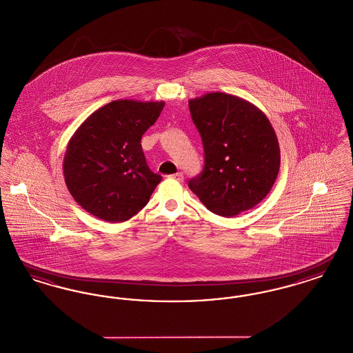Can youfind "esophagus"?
Masks as SVG:
<instances>
[{"label":"esophagus","mask_w":353,"mask_h":353,"mask_svg":"<svg viewBox=\"0 0 353 353\" xmlns=\"http://www.w3.org/2000/svg\"><path fill=\"white\" fill-rule=\"evenodd\" d=\"M170 177H172V179H176V180H179V181H183V180H184V173H183V172H177V173L172 174Z\"/></svg>","instance_id":"34e87169"}]
</instances>
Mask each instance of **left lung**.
<instances>
[{"label":"left lung","instance_id":"1","mask_svg":"<svg viewBox=\"0 0 353 353\" xmlns=\"http://www.w3.org/2000/svg\"><path fill=\"white\" fill-rule=\"evenodd\" d=\"M201 134L205 164L188 186L214 214L233 217L269 194L281 167V150L266 115L225 92L190 99Z\"/></svg>","mask_w":353,"mask_h":353}]
</instances>
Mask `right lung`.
<instances>
[{"label":"right lung","mask_w":353,"mask_h":353,"mask_svg":"<svg viewBox=\"0 0 353 353\" xmlns=\"http://www.w3.org/2000/svg\"><path fill=\"white\" fill-rule=\"evenodd\" d=\"M164 104L114 101L81 124L68 141L63 174L84 210L107 222H123L148 203L161 176L148 168L140 141Z\"/></svg>","instance_id":"obj_1"}]
</instances>
